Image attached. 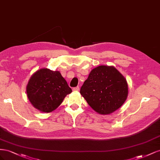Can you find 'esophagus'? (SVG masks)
<instances>
[{"label": "esophagus", "instance_id": "34e87169", "mask_svg": "<svg viewBox=\"0 0 160 160\" xmlns=\"http://www.w3.org/2000/svg\"><path fill=\"white\" fill-rule=\"evenodd\" d=\"M72 91H79V87H77V88H72Z\"/></svg>", "mask_w": 160, "mask_h": 160}]
</instances>
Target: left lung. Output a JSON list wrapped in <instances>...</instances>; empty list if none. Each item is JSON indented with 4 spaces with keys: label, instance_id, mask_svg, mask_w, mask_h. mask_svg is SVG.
Wrapping results in <instances>:
<instances>
[{
    "label": "left lung",
    "instance_id": "1",
    "mask_svg": "<svg viewBox=\"0 0 160 160\" xmlns=\"http://www.w3.org/2000/svg\"><path fill=\"white\" fill-rule=\"evenodd\" d=\"M80 93L97 113L109 115L125 103L128 96V85L115 67L100 65L91 71Z\"/></svg>",
    "mask_w": 160,
    "mask_h": 160
}]
</instances>
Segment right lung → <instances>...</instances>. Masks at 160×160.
Instances as JSON below:
<instances>
[{
	"label": "right lung",
	"instance_id": "add662e5",
	"mask_svg": "<svg viewBox=\"0 0 160 160\" xmlns=\"http://www.w3.org/2000/svg\"><path fill=\"white\" fill-rule=\"evenodd\" d=\"M27 98L38 111L50 113L62 103L72 90L58 71L42 68L34 72L26 88Z\"/></svg>",
	"mask_w": 160,
	"mask_h": 160
}]
</instances>
